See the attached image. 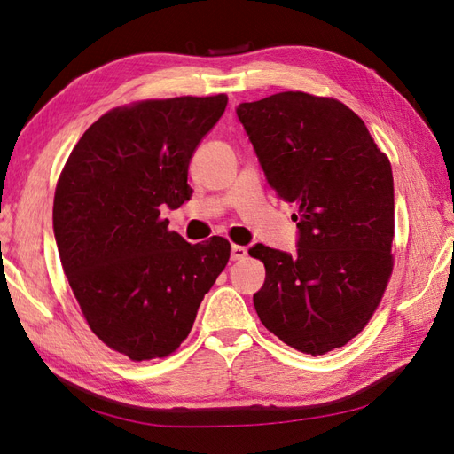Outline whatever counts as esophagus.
I'll return each instance as SVG.
<instances>
[{
  "label": "esophagus",
  "mask_w": 454,
  "mask_h": 454,
  "mask_svg": "<svg viewBox=\"0 0 454 454\" xmlns=\"http://www.w3.org/2000/svg\"><path fill=\"white\" fill-rule=\"evenodd\" d=\"M246 255H248V250H246L244 248V246H232V248H231V259L232 261H240V259H244Z\"/></svg>",
  "instance_id": "34e87169"
}]
</instances>
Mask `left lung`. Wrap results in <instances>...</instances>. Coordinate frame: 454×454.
Here are the masks:
<instances>
[{
  "label": "left lung",
  "instance_id": "left-lung-1",
  "mask_svg": "<svg viewBox=\"0 0 454 454\" xmlns=\"http://www.w3.org/2000/svg\"><path fill=\"white\" fill-rule=\"evenodd\" d=\"M237 117L277 195L297 206V250L255 244L261 324L286 345L325 354L358 335L392 272L394 177L364 121L333 98L278 92Z\"/></svg>",
  "mask_w": 454,
  "mask_h": 454
}]
</instances>
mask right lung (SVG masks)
Segmentation results:
<instances>
[{
    "label": "right lung",
    "mask_w": 454,
    "mask_h": 454,
    "mask_svg": "<svg viewBox=\"0 0 454 454\" xmlns=\"http://www.w3.org/2000/svg\"><path fill=\"white\" fill-rule=\"evenodd\" d=\"M225 107L217 94L112 109L60 174L52 229L67 282L92 332L130 360L182 345L229 261L225 239L189 244L160 217L193 195L189 162Z\"/></svg>",
    "instance_id": "1"
}]
</instances>
